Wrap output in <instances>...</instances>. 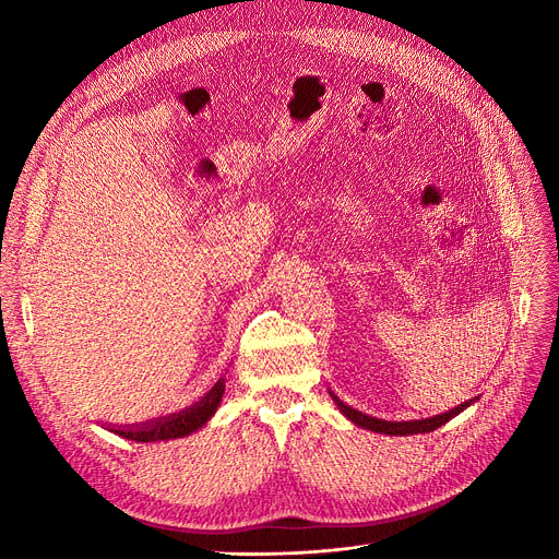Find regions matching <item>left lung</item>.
I'll return each mask as SVG.
<instances>
[{
  "instance_id": "left-lung-1",
  "label": "left lung",
  "mask_w": 559,
  "mask_h": 559,
  "mask_svg": "<svg viewBox=\"0 0 559 559\" xmlns=\"http://www.w3.org/2000/svg\"><path fill=\"white\" fill-rule=\"evenodd\" d=\"M329 394L333 396L335 405L340 407V413L350 421L356 424L360 428H367L371 432H380V435H417V432H430V430H437L439 426H444L447 421H451L453 417H457L462 409H466L468 405H472L476 399H468L464 403H460L457 407H451L449 413H442V415H435V417H428V419H415V421H385V419H376V417H369L365 413H360V409L346 405L344 401H340L331 390Z\"/></svg>"
}]
</instances>
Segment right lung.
<instances>
[{
  "mask_svg": "<svg viewBox=\"0 0 559 559\" xmlns=\"http://www.w3.org/2000/svg\"><path fill=\"white\" fill-rule=\"evenodd\" d=\"M222 396H224V378L217 380V383L209 390V394L201 396L190 407L181 409V413L160 417V419H150L144 424L110 426L108 430L124 437V439H131V442H167V439L186 437V435L203 428L213 419Z\"/></svg>",
  "mask_w": 559,
  "mask_h": 559,
  "instance_id": "add662e5",
  "label": "right lung"
}]
</instances>
